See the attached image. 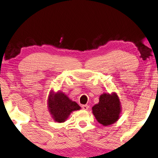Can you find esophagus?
Returning <instances> with one entry per match:
<instances>
[{
    "label": "esophagus",
    "mask_w": 158,
    "mask_h": 158,
    "mask_svg": "<svg viewBox=\"0 0 158 158\" xmlns=\"http://www.w3.org/2000/svg\"><path fill=\"white\" fill-rule=\"evenodd\" d=\"M82 110H87L89 109V106L87 105V104H85V105H82Z\"/></svg>",
    "instance_id": "34e87169"
}]
</instances>
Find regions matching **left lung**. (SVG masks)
Instances as JSON below:
<instances>
[{"mask_svg":"<svg viewBox=\"0 0 158 158\" xmlns=\"http://www.w3.org/2000/svg\"><path fill=\"white\" fill-rule=\"evenodd\" d=\"M121 105L116 93H104L99 97L98 104L93 106V113L97 121L103 126L115 123L119 118Z\"/></svg>","mask_w":158,"mask_h":158,"instance_id":"obj_1","label":"left lung"}]
</instances>
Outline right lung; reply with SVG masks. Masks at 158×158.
Masks as SVG:
<instances>
[{
	"label": "right lung",
	"instance_id": "1",
	"mask_svg": "<svg viewBox=\"0 0 158 158\" xmlns=\"http://www.w3.org/2000/svg\"><path fill=\"white\" fill-rule=\"evenodd\" d=\"M48 106L52 117L59 123L64 122L72 111L81 109L76 102L72 101L60 92L51 93L48 99Z\"/></svg>",
	"mask_w": 158,
	"mask_h": 158
}]
</instances>
